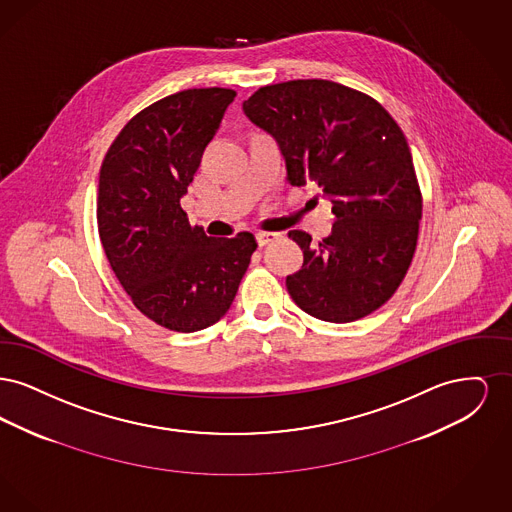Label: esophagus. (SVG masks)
Listing matches in <instances>:
<instances>
[{"instance_id": "1", "label": "esophagus", "mask_w": 512, "mask_h": 512, "mask_svg": "<svg viewBox=\"0 0 512 512\" xmlns=\"http://www.w3.org/2000/svg\"><path fill=\"white\" fill-rule=\"evenodd\" d=\"M255 240H257L259 247H265V245L270 244V242L278 240V234H274V232H257V234H255Z\"/></svg>"}]
</instances>
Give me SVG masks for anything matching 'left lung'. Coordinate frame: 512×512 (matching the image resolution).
Here are the masks:
<instances>
[{"mask_svg": "<svg viewBox=\"0 0 512 512\" xmlns=\"http://www.w3.org/2000/svg\"><path fill=\"white\" fill-rule=\"evenodd\" d=\"M244 111L276 138L292 186L315 182L336 215L318 244L288 232L303 251V267L286 278L293 301L326 322L374 313L411 267L422 219L403 130L376 99L320 78L263 86Z\"/></svg>", "mask_w": 512, "mask_h": 512, "instance_id": "obj_1", "label": "left lung"}]
</instances>
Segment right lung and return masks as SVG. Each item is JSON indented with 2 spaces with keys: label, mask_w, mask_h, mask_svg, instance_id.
Returning <instances> with one entry per match:
<instances>
[{
  "label": "right lung",
  "mask_w": 512,
  "mask_h": 512,
  "mask_svg": "<svg viewBox=\"0 0 512 512\" xmlns=\"http://www.w3.org/2000/svg\"><path fill=\"white\" fill-rule=\"evenodd\" d=\"M234 96L192 88L147 105L99 169V240L109 265L136 309L174 332L219 322L257 249L249 232L205 236L180 207Z\"/></svg>",
  "instance_id": "right-lung-1"
}]
</instances>
